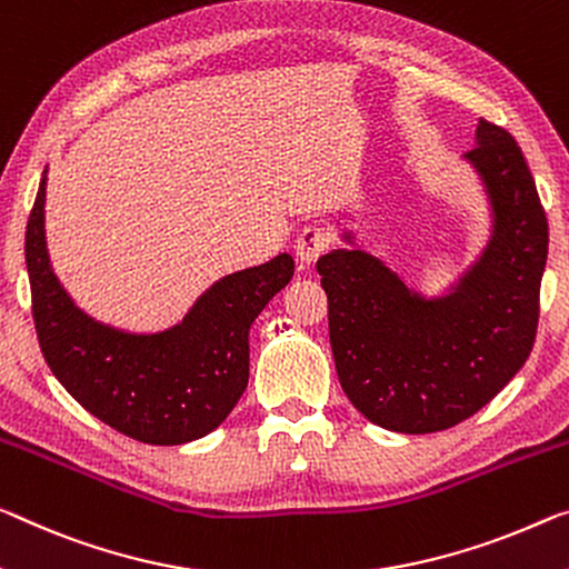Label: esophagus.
<instances>
[{
    "label": "esophagus",
    "instance_id": "1",
    "mask_svg": "<svg viewBox=\"0 0 569 569\" xmlns=\"http://www.w3.org/2000/svg\"><path fill=\"white\" fill-rule=\"evenodd\" d=\"M328 247H330V231L320 223L305 226L295 239V254L302 264H312V261H318L322 254H326Z\"/></svg>",
    "mask_w": 569,
    "mask_h": 569
}]
</instances>
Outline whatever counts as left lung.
I'll return each instance as SVG.
<instances>
[{"label":"left lung","mask_w":569,"mask_h":569,"mask_svg":"<svg viewBox=\"0 0 569 569\" xmlns=\"http://www.w3.org/2000/svg\"><path fill=\"white\" fill-rule=\"evenodd\" d=\"M488 206V241L445 287L425 295L343 229L318 259L340 387L369 422L427 435L486 407L535 346L547 264L545 208L519 144L480 119L462 154Z\"/></svg>","instance_id":"8db88e82"}]
</instances>
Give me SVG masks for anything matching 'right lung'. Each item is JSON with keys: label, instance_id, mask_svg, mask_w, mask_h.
I'll return each instance as SVG.
<instances>
[{"label": "right lung", "instance_id": "add662e5", "mask_svg": "<svg viewBox=\"0 0 569 569\" xmlns=\"http://www.w3.org/2000/svg\"><path fill=\"white\" fill-rule=\"evenodd\" d=\"M48 168L34 198L24 261L42 356L86 412L147 445H186L211 435L249 381V328L295 274L277 254L226 274L162 330H127L96 320L52 269L46 233Z\"/></svg>", "mask_w": 569, "mask_h": 569}]
</instances>
